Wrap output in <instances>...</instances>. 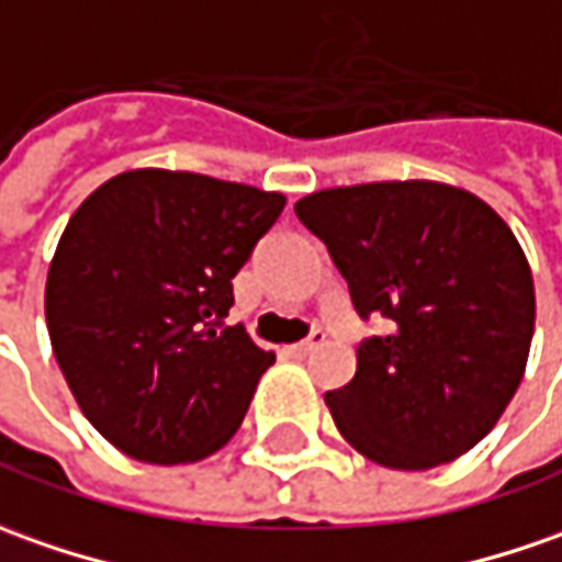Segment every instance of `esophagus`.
<instances>
[{"mask_svg":"<svg viewBox=\"0 0 562 562\" xmlns=\"http://www.w3.org/2000/svg\"><path fill=\"white\" fill-rule=\"evenodd\" d=\"M323 341H326V333H323V329H314V333H311L307 339L295 341V345H292L289 351H292V355H299V358H304V355H311V351H317V348H319V345H323Z\"/></svg>","mask_w":562,"mask_h":562,"instance_id":"obj_1","label":"esophagus"}]
</instances>
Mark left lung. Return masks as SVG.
<instances>
[{"label": "left lung", "mask_w": 562, "mask_h": 562, "mask_svg": "<svg viewBox=\"0 0 562 562\" xmlns=\"http://www.w3.org/2000/svg\"><path fill=\"white\" fill-rule=\"evenodd\" d=\"M326 245L360 319L355 379L326 392L339 432L392 470L467 454L516 395L535 333V285L510 226L454 186L323 189L295 204Z\"/></svg>", "instance_id": "8db88e82"}]
</instances>
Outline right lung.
Wrapping results in <instances>:
<instances>
[{"label": "right lung", "mask_w": 562, "mask_h": 562, "mask_svg": "<svg viewBox=\"0 0 562 562\" xmlns=\"http://www.w3.org/2000/svg\"><path fill=\"white\" fill-rule=\"evenodd\" d=\"M282 207L280 192L148 167L74 211L46 280L52 351L126 457L173 467L236 436L273 355L223 319Z\"/></svg>", "instance_id": "obj_1"}]
</instances>
